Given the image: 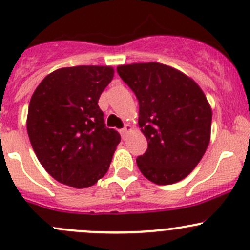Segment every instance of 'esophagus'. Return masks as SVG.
Wrapping results in <instances>:
<instances>
[{
	"label": "esophagus",
	"mask_w": 250,
	"mask_h": 250,
	"mask_svg": "<svg viewBox=\"0 0 250 250\" xmlns=\"http://www.w3.org/2000/svg\"><path fill=\"white\" fill-rule=\"evenodd\" d=\"M130 130H132V125H125V128H123V129L121 130V133H122V137L123 138L127 137V134L130 132Z\"/></svg>",
	"instance_id": "obj_1"
}]
</instances>
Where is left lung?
Instances as JSON below:
<instances>
[{"label":"left lung","instance_id":"left-lung-1","mask_svg":"<svg viewBox=\"0 0 250 250\" xmlns=\"http://www.w3.org/2000/svg\"><path fill=\"white\" fill-rule=\"evenodd\" d=\"M117 72L139 100V127L147 150L137 158L146 179L178 183L202 160L209 145L211 107L200 85L160 62L120 65Z\"/></svg>","mask_w":250,"mask_h":250}]
</instances>
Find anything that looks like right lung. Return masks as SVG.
<instances>
[{"label": "right lung", "instance_id": "add662e5", "mask_svg": "<svg viewBox=\"0 0 250 250\" xmlns=\"http://www.w3.org/2000/svg\"><path fill=\"white\" fill-rule=\"evenodd\" d=\"M111 66L80 65L50 72L27 111L30 143L42 167L64 185L85 188L109 170L121 137L98 105L113 78Z\"/></svg>", "mask_w": 250, "mask_h": 250}]
</instances>
